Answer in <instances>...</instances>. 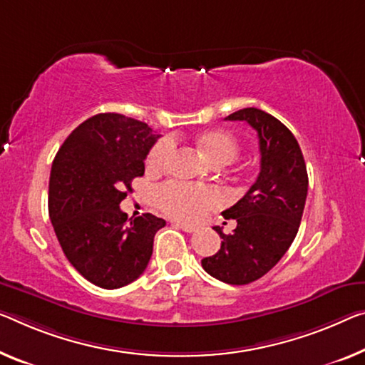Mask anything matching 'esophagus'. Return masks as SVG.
<instances>
[{"mask_svg":"<svg viewBox=\"0 0 365 365\" xmlns=\"http://www.w3.org/2000/svg\"><path fill=\"white\" fill-rule=\"evenodd\" d=\"M175 227L176 228H181V230H184V232H187V233H194L195 228L194 225H187V223H182V222H175Z\"/></svg>","mask_w":365,"mask_h":365,"instance_id":"34e87169","label":"esophagus"}]
</instances>
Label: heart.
<instances>
[{
	"label": "heart",
	"mask_w": 365,
	"mask_h": 365,
	"mask_svg": "<svg viewBox=\"0 0 365 365\" xmlns=\"http://www.w3.org/2000/svg\"><path fill=\"white\" fill-rule=\"evenodd\" d=\"M195 145L202 155L215 166L233 163L240 155V142L225 128H209L195 135ZM175 148L171 138H161L151 147L147 156L150 171L163 170ZM155 200L161 210L178 220L195 222L205 210L220 204V195L212 187H195L189 184L166 182L155 190Z\"/></svg>",
	"instance_id": "1"
}]
</instances>
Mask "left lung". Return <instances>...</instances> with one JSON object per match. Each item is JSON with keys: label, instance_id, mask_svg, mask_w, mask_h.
<instances>
[{"label": "left lung", "instance_id": "obj_1", "mask_svg": "<svg viewBox=\"0 0 365 365\" xmlns=\"http://www.w3.org/2000/svg\"><path fill=\"white\" fill-rule=\"evenodd\" d=\"M225 119L246 120L257 132L261 171L248 192L222 212L237 220V228L225 235L214 227L222 246L202 259V267L222 282L245 285L271 271L292 245L304 214L308 175L299 142L276 117L246 108Z\"/></svg>", "mask_w": 365, "mask_h": 365}]
</instances>
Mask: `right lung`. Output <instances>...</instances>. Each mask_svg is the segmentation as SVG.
Returning <instances> with one entry per match:
<instances>
[{"label":"right lung","mask_w":365,"mask_h":365,"mask_svg":"<svg viewBox=\"0 0 365 365\" xmlns=\"http://www.w3.org/2000/svg\"><path fill=\"white\" fill-rule=\"evenodd\" d=\"M158 137L145 122L106 112L78 125L55 156L50 220L66 259L98 287L119 289L142 276L155 233L166 225L151 214L128 218L119 207Z\"/></svg>","instance_id":"1"}]
</instances>
